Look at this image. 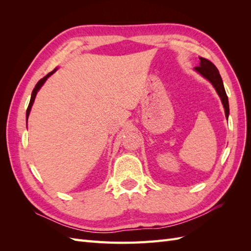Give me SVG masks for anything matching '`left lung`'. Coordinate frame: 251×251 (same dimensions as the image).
I'll return each mask as SVG.
<instances>
[{"instance_id": "1", "label": "left lung", "mask_w": 251, "mask_h": 251, "mask_svg": "<svg viewBox=\"0 0 251 251\" xmlns=\"http://www.w3.org/2000/svg\"><path fill=\"white\" fill-rule=\"evenodd\" d=\"M199 59H200V66L196 67L195 69L201 75H203L205 78H207L212 83V86L215 87L217 93L219 94L220 98H221L222 103L224 105L225 116L226 118H228V114H229L228 97L226 95L223 80L221 78V75L219 73V70L217 69V67L210 62V60L201 56H199Z\"/></svg>"}]
</instances>
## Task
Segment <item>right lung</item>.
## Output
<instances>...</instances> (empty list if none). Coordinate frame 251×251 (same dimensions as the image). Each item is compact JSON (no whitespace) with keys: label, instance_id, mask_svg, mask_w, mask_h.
<instances>
[{"label":"right lung","instance_id":"obj_1","mask_svg":"<svg viewBox=\"0 0 251 251\" xmlns=\"http://www.w3.org/2000/svg\"><path fill=\"white\" fill-rule=\"evenodd\" d=\"M56 71V69H54L53 71H51L50 73H48L46 76L45 77H43L39 82L36 83V86H35V88L33 89V91H32V94H31V98H30V102H29V105H28V108H27V112H26V117H27V120H28V116H29V113H30V110H31V107H32V104H33V101H34V100H35V96H36V93H37V91L40 90V88L44 85V82L47 80V78L50 76V75H52L53 73H54Z\"/></svg>","mask_w":251,"mask_h":251}]
</instances>
